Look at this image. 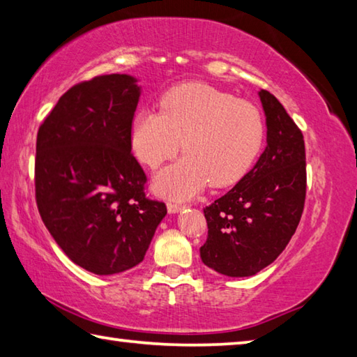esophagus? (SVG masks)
Instances as JSON below:
<instances>
[{
  "mask_svg": "<svg viewBox=\"0 0 357 357\" xmlns=\"http://www.w3.org/2000/svg\"><path fill=\"white\" fill-rule=\"evenodd\" d=\"M183 204H179V203H173V201H170V203L167 204V209H168V212L170 213H176V212H179V211H183Z\"/></svg>",
  "mask_w": 357,
  "mask_h": 357,
  "instance_id": "1",
  "label": "esophagus"
}]
</instances>
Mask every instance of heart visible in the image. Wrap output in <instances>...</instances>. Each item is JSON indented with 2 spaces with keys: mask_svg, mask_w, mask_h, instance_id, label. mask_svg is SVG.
Instances as JSON below:
<instances>
[{
  "mask_svg": "<svg viewBox=\"0 0 357 357\" xmlns=\"http://www.w3.org/2000/svg\"><path fill=\"white\" fill-rule=\"evenodd\" d=\"M264 116L250 101L203 82L168 90L158 109H142L131 121V146L156 168L181 150L187 154L154 179L159 195L184 199L212 187L241 181L261 151Z\"/></svg>",
  "mask_w": 357,
  "mask_h": 357,
  "instance_id": "heart-1",
  "label": "heart"
}]
</instances>
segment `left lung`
<instances>
[{
  "label": "left lung",
  "mask_w": 357,
  "mask_h": 357,
  "mask_svg": "<svg viewBox=\"0 0 357 357\" xmlns=\"http://www.w3.org/2000/svg\"><path fill=\"white\" fill-rule=\"evenodd\" d=\"M267 146L256 165L204 209L201 261L218 273L252 276L281 255L295 234L306 199V150L300 128L267 90L259 92Z\"/></svg>",
  "instance_id": "left-lung-1"
}]
</instances>
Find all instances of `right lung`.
<instances>
[{
	"instance_id": "1",
	"label": "right lung",
	"mask_w": 357,
	"mask_h": 357,
	"mask_svg": "<svg viewBox=\"0 0 357 357\" xmlns=\"http://www.w3.org/2000/svg\"><path fill=\"white\" fill-rule=\"evenodd\" d=\"M137 79L102 75L63 93L38 128L36 201L45 226L76 265L115 275L144 261L167 215L145 197L131 154Z\"/></svg>"
}]
</instances>
